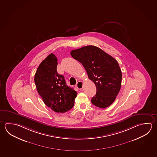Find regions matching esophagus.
<instances>
[{
	"label": "esophagus",
	"instance_id": "34e87169",
	"mask_svg": "<svg viewBox=\"0 0 157 157\" xmlns=\"http://www.w3.org/2000/svg\"><path fill=\"white\" fill-rule=\"evenodd\" d=\"M83 83L82 81H78L76 84V87H77V89L81 90L83 88Z\"/></svg>",
	"mask_w": 157,
	"mask_h": 157
}]
</instances>
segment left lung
Returning <instances> with one entry per match:
<instances>
[{
  "label": "left lung",
  "mask_w": 157,
  "mask_h": 157,
  "mask_svg": "<svg viewBox=\"0 0 157 157\" xmlns=\"http://www.w3.org/2000/svg\"><path fill=\"white\" fill-rule=\"evenodd\" d=\"M71 55L82 64L88 77L96 85V94L92 98V103L101 109L112 104L122 82V71L117 60L92 45L73 50Z\"/></svg>",
  "instance_id": "left-lung-1"
}]
</instances>
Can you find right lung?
<instances>
[{
	"instance_id": "1",
	"label": "right lung",
	"mask_w": 157,
	"mask_h": 157,
	"mask_svg": "<svg viewBox=\"0 0 157 157\" xmlns=\"http://www.w3.org/2000/svg\"><path fill=\"white\" fill-rule=\"evenodd\" d=\"M57 59L53 54L41 63L35 74L37 92L46 105L58 113L68 111L74 105L77 92L66 85L57 72Z\"/></svg>"
}]
</instances>
